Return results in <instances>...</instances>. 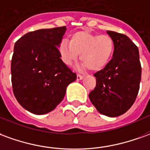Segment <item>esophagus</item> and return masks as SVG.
<instances>
[{
	"label": "esophagus",
	"mask_w": 150,
	"mask_h": 150,
	"mask_svg": "<svg viewBox=\"0 0 150 150\" xmlns=\"http://www.w3.org/2000/svg\"><path fill=\"white\" fill-rule=\"evenodd\" d=\"M83 79V76L81 75H77V80H80V79Z\"/></svg>",
	"instance_id": "obj_1"
}]
</instances>
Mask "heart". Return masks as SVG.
I'll return each mask as SVG.
<instances>
[{"mask_svg":"<svg viewBox=\"0 0 150 150\" xmlns=\"http://www.w3.org/2000/svg\"><path fill=\"white\" fill-rule=\"evenodd\" d=\"M115 49V41L109 35L79 31L71 35L70 42L61 41L58 53L62 62L67 66H71L80 54V59L83 62V67L97 71L110 62Z\"/></svg>","mask_w":150,"mask_h":150,"instance_id":"1","label":"heart"}]
</instances>
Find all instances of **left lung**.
Returning a JSON list of instances; mask_svg holds the SVG:
<instances>
[{
    "mask_svg": "<svg viewBox=\"0 0 150 150\" xmlns=\"http://www.w3.org/2000/svg\"><path fill=\"white\" fill-rule=\"evenodd\" d=\"M115 45L110 62L94 74L96 87L89 99L98 112L117 117L127 112L136 100L141 79L137 46L126 35L107 31Z\"/></svg>",
    "mask_w": 150,
    "mask_h": 150,
    "instance_id": "obj_1",
    "label": "left lung"
}]
</instances>
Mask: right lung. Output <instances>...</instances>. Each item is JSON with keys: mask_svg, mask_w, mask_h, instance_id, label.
<instances>
[{"mask_svg": "<svg viewBox=\"0 0 150 150\" xmlns=\"http://www.w3.org/2000/svg\"><path fill=\"white\" fill-rule=\"evenodd\" d=\"M66 29L31 31L14 45L11 60L13 94L24 109L35 115L54 110L64 98L68 84L77 77L58 53Z\"/></svg>", "mask_w": 150, "mask_h": 150, "instance_id": "1", "label": "right lung"}]
</instances>
